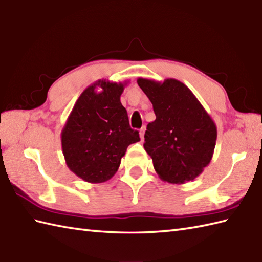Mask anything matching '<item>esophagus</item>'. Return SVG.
<instances>
[{"label": "esophagus", "instance_id": "1", "mask_svg": "<svg viewBox=\"0 0 262 262\" xmlns=\"http://www.w3.org/2000/svg\"><path fill=\"white\" fill-rule=\"evenodd\" d=\"M144 134H145V127H142L141 130H140V136H141V140H144Z\"/></svg>", "mask_w": 262, "mask_h": 262}]
</instances>
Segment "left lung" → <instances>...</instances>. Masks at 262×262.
<instances>
[{
    "instance_id": "left-lung-1",
    "label": "left lung",
    "mask_w": 262,
    "mask_h": 262,
    "mask_svg": "<svg viewBox=\"0 0 262 262\" xmlns=\"http://www.w3.org/2000/svg\"><path fill=\"white\" fill-rule=\"evenodd\" d=\"M138 85L153 104L144 148L163 181L185 183L202 173L214 154V120L187 85L176 79H143Z\"/></svg>"
}]
</instances>
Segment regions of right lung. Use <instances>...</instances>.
<instances>
[{"mask_svg":"<svg viewBox=\"0 0 262 262\" xmlns=\"http://www.w3.org/2000/svg\"><path fill=\"white\" fill-rule=\"evenodd\" d=\"M127 82L99 80L76 100L63 127L62 149L69 169L82 180L100 183L113 178L127 147L140 142L120 102ZM97 87L102 90L98 92Z\"/></svg>","mask_w":262,"mask_h":262,"instance_id":"right-lung-1","label":"right lung"}]
</instances>
